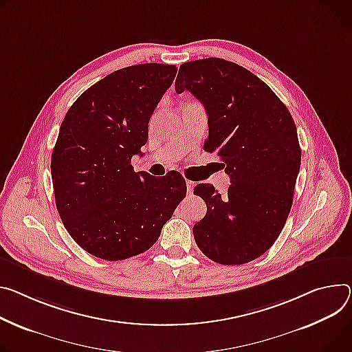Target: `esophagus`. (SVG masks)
<instances>
[{"instance_id": "obj_1", "label": "esophagus", "mask_w": 352, "mask_h": 352, "mask_svg": "<svg viewBox=\"0 0 352 352\" xmlns=\"http://www.w3.org/2000/svg\"><path fill=\"white\" fill-rule=\"evenodd\" d=\"M194 186H195V184L192 182V181H186V192L190 195V194H192L194 192Z\"/></svg>"}]
</instances>
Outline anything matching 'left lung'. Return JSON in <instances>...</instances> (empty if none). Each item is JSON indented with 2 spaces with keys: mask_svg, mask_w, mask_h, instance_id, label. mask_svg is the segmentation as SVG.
<instances>
[{
  "mask_svg": "<svg viewBox=\"0 0 352 352\" xmlns=\"http://www.w3.org/2000/svg\"><path fill=\"white\" fill-rule=\"evenodd\" d=\"M185 89L205 107V150L217 153L232 182L225 197L195 186L208 212L194 239L214 263H250L275 243L292 208L302 155L295 122L263 80L225 58L181 65L175 91Z\"/></svg>",
  "mask_w": 352,
  "mask_h": 352,
  "instance_id": "8db88e82",
  "label": "left lung"
}]
</instances>
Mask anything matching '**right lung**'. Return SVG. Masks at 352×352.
I'll return each instance as SVG.
<instances>
[{"instance_id":"add662e5","label":"right lung","mask_w":352,"mask_h":352,"mask_svg":"<svg viewBox=\"0 0 352 352\" xmlns=\"http://www.w3.org/2000/svg\"><path fill=\"white\" fill-rule=\"evenodd\" d=\"M177 70L160 63L116 70L63 119L50 164L56 208L73 240L95 257L119 261L147 251L185 198L177 171L154 178L131 164Z\"/></svg>"}]
</instances>
